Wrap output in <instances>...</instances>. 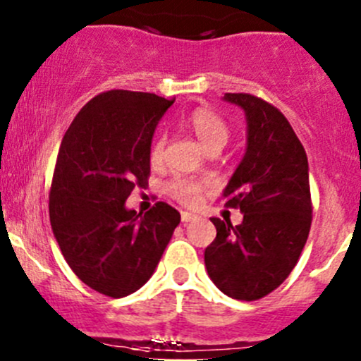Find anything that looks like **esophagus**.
<instances>
[{"label":"esophagus","mask_w":361,"mask_h":361,"mask_svg":"<svg viewBox=\"0 0 361 361\" xmlns=\"http://www.w3.org/2000/svg\"><path fill=\"white\" fill-rule=\"evenodd\" d=\"M194 220H197V214L188 213V211H181V221H183V224H188V221Z\"/></svg>","instance_id":"esophagus-1"}]
</instances>
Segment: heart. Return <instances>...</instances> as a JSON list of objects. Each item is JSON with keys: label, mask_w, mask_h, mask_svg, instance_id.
<instances>
[{"label": "heart", "mask_w": 361, "mask_h": 361, "mask_svg": "<svg viewBox=\"0 0 361 361\" xmlns=\"http://www.w3.org/2000/svg\"><path fill=\"white\" fill-rule=\"evenodd\" d=\"M183 123L197 136L207 150H220L225 147L231 136L228 123L225 122L224 116L216 113L213 108L197 106L185 115ZM164 145H166V136L162 133L155 134L150 143V162L160 164L164 157ZM204 190V183L194 178L176 176L166 185V192L169 197L178 201L183 206H195L199 202Z\"/></svg>", "instance_id": "heart-1"}]
</instances>
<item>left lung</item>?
Masks as SVG:
<instances>
[{
    "instance_id": "8db88e82",
    "label": "left lung",
    "mask_w": 361,
    "mask_h": 361,
    "mask_svg": "<svg viewBox=\"0 0 361 361\" xmlns=\"http://www.w3.org/2000/svg\"><path fill=\"white\" fill-rule=\"evenodd\" d=\"M248 122V147L224 192L243 221L211 218L216 238L204 251L211 281L238 300H258L290 276L312 221L309 166L286 116L253 94L227 92Z\"/></svg>"
}]
</instances>
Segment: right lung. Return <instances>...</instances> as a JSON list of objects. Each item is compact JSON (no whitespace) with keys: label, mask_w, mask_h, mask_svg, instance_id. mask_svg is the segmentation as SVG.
<instances>
[{"label":"right lung","mask_w":361,"mask_h":361,"mask_svg":"<svg viewBox=\"0 0 361 361\" xmlns=\"http://www.w3.org/2000/svg\"><path fill=\"white\" fill-rule=\"evenodd\" d=\"M173 103L150 92L106 90L78 111L61 141L50 225L71 271L106 297L140 290L180 224L167 202L145 214L126 207L130 192L148 185L152 137Z\"/></svg>","instance_id":"right-lung-1"}]
</instances>
